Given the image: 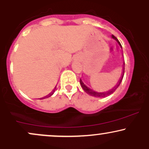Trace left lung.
Here are the masks:
<instances>
[{
    "label": "left lung",
    "instance_id": "left-lung-1",
    "mask_svg": "<svg viewBox=\"0 0 149 149\" xmlns=\"http://www.w3.org/2000/svg\"><path fill=\"white\" fill-rule=\"evenodd\" d=\"M112 38H113L115 39L116 41L118 42V43L119 44L121 48H122V46H121L120 42L119 40H118L117 38L114 36L113 35H112ZM124 72H125V62H124V66H123V73H122V76H121L120 79L119 80V81H118V84L116 85V86L114 87V88L112 89V90H109V91L106 92H97L94 91V90H91V89H90L89 88H88V87H87L86 85H85L84 84V83H83V81H82L81 79H80V85H81L82 88H83V90H84V91H85V92H87V93H88V94H89V95H92V96L95 97H105L109 96V95H111L112 93H113V92L116 91V89L118 88L119 85H120L121 82H122L123 78Z\"/></svg>",
    "mask_w": 149,
    "mask_h": 149
}]
</instances>
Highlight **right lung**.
I'll use <instances>...</instances> for the list:
<instances>
[{"label":"right lung","mask_w":149,"mask_h":149,"mask_svg":"<svg viewBox=\"0 0 149 149\" xmlns=\"http://www.w3.org/2000/svg\"><path fill=\"white\" fill-rule=\"evenodd\" d=\"M54 90H55V89H54V90H53V91L51 92L50 94H49L48 95H47V96H45V97H42V98H40V100H42V99H45V98H47V97H49L50 96H52V95H53V93H54Z\"/></svg>","instance_id":"1"}]
</instances>
